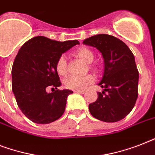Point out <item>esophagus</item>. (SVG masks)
<instances>
[{
	"instance_id": "34e87169",
	"label": "esophagus",
	"mask_w": 155,
	"mask_h": 155,
	"mask_svg": "<svg viewBox=\"0 0 155 155\" xmlns=\"http://www.w3.org/2000/svg\"><path fill=\"white\" fill-rule=\"evenodd\" d=\"M75 92L77 93H80V94H84V93H85V90H76Z\"/></svg>"
}]
</instances>
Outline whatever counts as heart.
<instances>
[{"label":"heart","mask_w":155,"mask_h":155,"mask_svg":"<svg viewBox=\"0 0 155 155\" xmlns=\"http://www.w3.org/2000/svg\"><path fill=\"white\" fill-rule=\"evenodd\" d=\"M75 55L81 58L87 63H92L94 60V54L88 48H80L75 51ZM56 71L61 76H65L68 74V61L64 56H60L56 62ZM92 69L97 70V68L92 67ZM94 81V77L91 75L85 76H75L71 75L66 78L64 85L66 87L72 90H82Z\"/></svg>","instance_id":"heart-1"}]
</instances>
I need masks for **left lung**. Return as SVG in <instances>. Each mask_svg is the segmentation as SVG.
Listing matches in <instances>:
<instances>
[{"mask_svg":"<svg viewBox=\"0 0 155 155\" xmlns=\"http://www.w3.org/2000/svg\"><path fill=\"white\" fill-rule=\"evenodd\" d=\"M83 43L96 47L104 58V71L99 83L103 92L89 104L90 113L105 122H117L125 118L134 107L138 96L139 73L132 51L117 38L97 35Z\"/></svg>","mask_w":155,"mask_h":155,"instance_id":"1","label":"left lung"}]
</instances>
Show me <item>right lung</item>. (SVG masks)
<instances>
[{
	"label": "right lung",
	"mask_w": 155,
	"mask_h": 155,
	"mask_svg": "<svg viewBox=\"0 0 155 155\" xmlns=\"http://www.w3.org/2000/svg\"><path fill=\"white\" fill-rule=\"evenodd\" d=\"M77 40L58 42L37 36L25 42L18 51L12 68V90L23 114L38 124L58 120L65 110L72 91L57 89L61 85L56 62ZM50 87L52 93H47Z\"/></svg>",
	"instance_id": "1"
}]
</instances>
